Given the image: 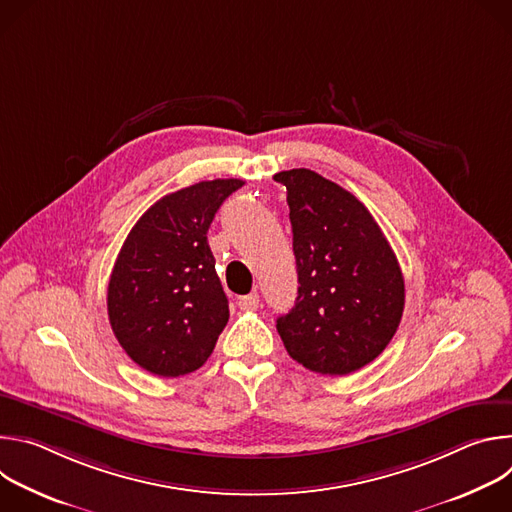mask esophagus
<instances>
[{"instance_id":"esophagus-1","label":"esophagus","mask_w":512,"mask_h":512,"mask_svg":"<svg viewBox=\"0 0 512 512\" xmlns=\"http://www.w3.org/2000/svg\"><path fill=\"white\" fill-rule=\"evenodd\" d=\"M237 304H239L241 310H257L259 308V294H257V291H253V294L239 298Z\"/></svg>"}]
</instances>
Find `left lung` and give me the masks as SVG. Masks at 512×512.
Segmentation results:
<instances>
[{
  "label": "left lung",
  "instance_id": "left-lung-1",
  "mask_svg": "<svg viewBox=\"0 0 512 512\" xmlns=\"http://www.w3.org/2000/svg\"><path fill=\"white\" fill-rule=\"evenodd\" d=\"M287 188L298 267L296 306L277 318L289 356L320 375H350L395 336L405 281L381 227L354 194L296 168L273 176Z\"/></svg>",
  "mask_w": 512,
  "mask_h": 512
}]
</instances>
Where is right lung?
<instances>
[{
  "instance_id": "right-lung-1",
  "label": "right lung",
  "mask_w": 512,
  "mask_h": 512,
  "mask_svg": "<svg viewBox=\"0 0 512 512\" xmlns=\"http://www.w3.org/2000/svg\"><path fill=\"white\" fill-rule=\"evenodd\" d=\"M243 180H206L160 198L127 235L107 289V312L127 356L152 375L200 369L229 322V300L206 241Z\"/></svg>"
}]
</instances>
